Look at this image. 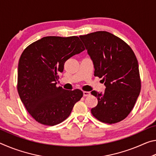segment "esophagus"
I'll return each mask as SVG.
<instances>
[{"label": "esophagus", "instance_id": "esophagus-1", "mask_svg": "<svg viewBox=\"0 0 156 156\" xmlns=\"http://www.w3.org/2000/svg\"><path fill=\"white\" fill-rule=\"evenodd\" d=\"M90 95V92L89 91H83V96L86 97V96H89Z\"/></svg>", "mask_w": 156, "mask_h": 156}]
</instances>
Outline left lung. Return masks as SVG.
Listing matches in <instances>:
<instances>
[{
	"label": "left lung",
	"instance_id": "8db88e82",
	"mask_svg": "<svg viewBox=\"0 0 156 156\" xmlns=\"http://www.w3.org/2000/svg\"><path fill=\"white\" fill-rule=\"evenodd\" d=\"M94 65V76L102 78L104 93L92 91L98 105L91 112L102 122L114 124L127 117L141 89L138 62L122 39L105 31L80 36Z\"/></svg>",
	"mask_w": 156,
	"mask_h": 156
}]
</instances>
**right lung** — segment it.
Returning a JSON list of instances; mask_svg holds the SVG:
<instances>
[{
	"label": "right lung",
	"instance_id": "obj_1",
	"mask_svg": "<svg viewBox=\"0 0 156 156\" xmlns=\"http://www.w3.org/2000/svg\"><path fill=\"white\" fill-rule=\"evenodd\" d=\"M85 49L78 36H46L34 42L21 54L17 89L20 100L34 120L54 126L69 117L83 96L80 89L57 87L58 73L66 60Z\"/></svg>",
	"mask_w": 156,
	"mask_h": 156
}]
</instances>
